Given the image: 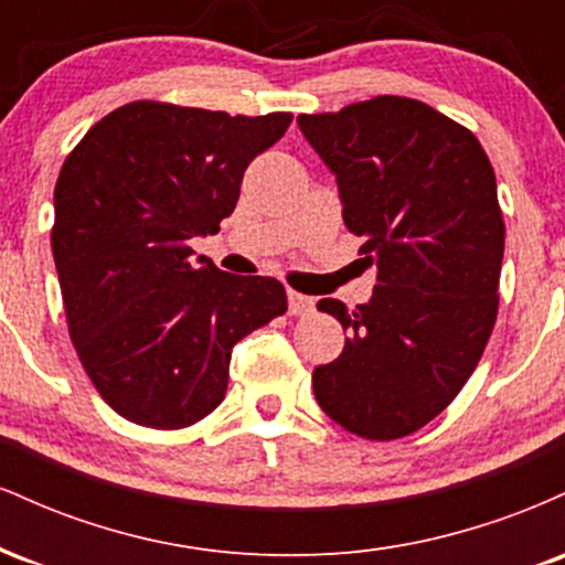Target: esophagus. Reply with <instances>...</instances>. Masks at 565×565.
<instances>
[{
  "mask_svg": "<svg viewBox=\"0 0 565 565\" xmlns=\"http://www.w3.org/2000/svg\"><path fill=\"white\" fill-rule=\"evenodd\" d=\"M287 297H289V313L291 316H305V313H310V310H313V297H305V295H300V291H287Z\"/></svg>",
  "mask_w": 565,
  "mask_h": 565,
  "instance_id": "34e87169",
  "label": "esophagus"
}]
</instances>
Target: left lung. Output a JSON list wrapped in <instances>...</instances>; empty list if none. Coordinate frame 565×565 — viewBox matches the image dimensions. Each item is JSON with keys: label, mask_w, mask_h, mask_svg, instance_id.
Masks as SVG:
<instances>
[{"label": "left lung", "mask_w": 565, "mask_h": 565, "mask_svg": "<svg viewBox=\"0 0 565 565\" xmlns=\"http://www.w3.org/2000/svg\"><path fill=\"white\" fill-rule=\"evenodd\" d=\"M337 178L342 220L377 268L372 300H321L348 329L313 369L337 425L393 440L438 417L481 361L497 321L504 223L481 142L412 97L380 95L340 114L297 116Z\"/></svg>", "instance_id": "left-lung-1"}]
</instances>
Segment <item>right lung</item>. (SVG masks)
<instances>
[{
    "instance_id": "right-lung-1",
    "label": "right lung",
    "mask_w": 565,
    "mask_h": 565,
    "mask_svg": "<svg viewBox=\"0 0 565 565\" xmlns=\"http://www.w3.org/2000/svg\"><path fill=\"white\" fill-rule=\"evenodd\" d=\"M289 121L135 100L63 161L53 257L68 334L129 423L178 430L215 412L233 345L287 310L281 281L191 263L188 242L220 231L249 161Z\"/></svg>"
}]
</instances>
